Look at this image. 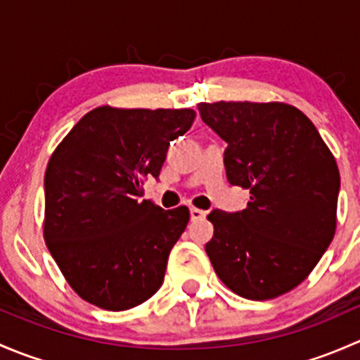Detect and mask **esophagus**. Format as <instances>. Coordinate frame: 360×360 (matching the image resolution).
Listing matches in <instances>:
<instances>
[{"mask_svg":"<svg viewBox=\"0 0 360 360\" xmlns=\"http://www.w3.org/2000/svg\"><path fill=\"white\" fill-rule=\"evenodd\" d=\"M190 216H191V221L203 219V217H205V210L197 209V207H191V209H190Z\"/></svg>","mask_w":360,"mask_h":360,"instance_id":"34e87169","label":"esophagus"}]
</instances>
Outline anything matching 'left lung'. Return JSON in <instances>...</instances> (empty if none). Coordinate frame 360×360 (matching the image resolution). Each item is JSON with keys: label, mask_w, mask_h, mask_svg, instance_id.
Here are the masks:
<instances>
[{"label": "left lung", "mask_w": 360, "mask_h": 360, "mask_svg": "<svg viewBox=\"0 0 360 360\" xmlns=\"http://www.w3.org/2000/svg\"><path fill=\"white\" fill-rule=\"evenodd\" d=\"M203 122L226 141L233 186L250 191L240 212L214 209L205 252L228 289L264 301L300 285L336 231L340 170L314 123L285 103H200Z\"/></svg>", "instance_id": "1"}]
</instances>
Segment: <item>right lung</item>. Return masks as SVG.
<instances>
[{
    "instance_id": "right-lung-1",
    "label": "right lung",
    "mask_w": 360,
    "mask_h": 360,
    "mask_svg": "<svg viewBox=\"0 0 360 360\" xmlns=\"http://www.w3.org/2000/svg\"><path fill=\"white\" fill-rule=\"evenodd\" d=\"M193 110L86 112L56 148L45 172L46 248L82 300L122 311L162 285L169 254L190 221L143 197L170 141L190 130Z\"/></svg>"
}]
</instances>
